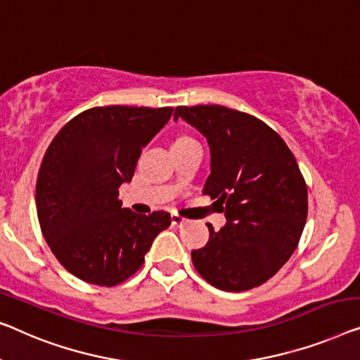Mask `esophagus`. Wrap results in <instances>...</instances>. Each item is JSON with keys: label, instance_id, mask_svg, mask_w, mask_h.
Masks as SVG:
<instances>
[{"label": "esophagus", "instance_id": "1", "mask_svg": "<svg viewBox=\"0 0 360 360\" xmlns=\"http://www.w3.org/2000/svg\"><path fill=\"white\" fill-rule=\"evenodd\" d=\"M171 223H173L174 226H181V224L186 223V218H182V217H179V214L173 213L171 214Z\"/></svg>", "mask_w": 360, "mask_h": 360}]
</instances>
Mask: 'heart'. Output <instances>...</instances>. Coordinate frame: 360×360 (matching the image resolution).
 Segmentation results:
<instances>
[{"instance_id": "b5f03b06", "label": "heart", "mask_w": 360, "mask_h": 360, "mask_svg": "<svg viewBox=\"0 0 360 360\" xmlns=\"http://www.w3.org/2000/svg\"><path fill=\"white\" fill-rule=\"evenodd\" d=\"M184 141H192V139L191 137H179L176 142H184Z\"/></svg>"}]
</instances>
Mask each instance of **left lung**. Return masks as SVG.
<instances>
[{
    "mask_svg": "<svg viewBox=\"0 0 360 360\" xmlns=\"http://www.w3.org/2000/svg\"><path fill=\"white\" fill-rule=\"evenodd\" d=\"M195 127L210 147L203 194L226 224L192 250L195 270L221 291L260 286L296 250L307 219V187L283 139L257 117L219 105L178 106L174 121Z\"/></svg>",
    "mask_w": 360,
    "mask_h": 360,
    "instance_id": "obj_1",
    "label": "left lung"
}]
</instances>
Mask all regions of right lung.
<instances>
[{
	"label": "right lung",
	"mask_w": 360,
	"mask_h": 360,
	"mask_svg": "<svg viewBox=\"0 0 360 360\" xmlns=\"http://www.w3.org/2000/svg\"><path fill=\"white\" fill-rule=\"evenodd\" d=\"M171 115L173 108L96 106L53 139L37 179V214L51 252L74 276L116 286L142 266L171 224L169 213L137 214L117 198Z\"/></svg>",
	"instance_id": "add662e5"
}]
</instances>
